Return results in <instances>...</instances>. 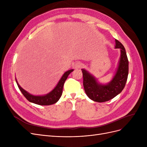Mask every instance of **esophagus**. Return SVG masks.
<instances>
[{"instance_id": "obj_1", "label": "esophagus", "mask_w": 147, "mask_h": 147, "mask_svg": "<svg viewBox=\"0 0 147 147\" xmlns=\"http://www.w3.org/2000/svg\"><path fill=\"white\" fill-rule=\"evenodd\" d=\"M82 66H83V64L81 63V62H77V63L74 65V69H79L82 68Z\"/></svg>"}]
</instances>
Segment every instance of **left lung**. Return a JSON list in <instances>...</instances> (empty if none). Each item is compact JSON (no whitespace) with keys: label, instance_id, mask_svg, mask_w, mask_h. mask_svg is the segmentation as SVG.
<instances>
[{"label":"left lung","instance_id":"1","mask_svg":"<svg viewBox=\"0 0 147 147\" xmlns=\"http://www.w3.org/2000/svg\"><path fill=\"white\" fill-rule=\"evenodd\" d=\"M115 48L121 51L118 67L112 80L106 84L97 82V80L85 69H82L83 77V86L86 95L91 100L104 102L112 99L124 89L127 79L129 62L125 48L115 39Z\"/></svg>","mask_w":147,"mask_h":147}]
</instances>
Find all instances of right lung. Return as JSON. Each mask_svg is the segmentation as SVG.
<instances>
[{"label":"right lung","instance_id":"right-lung-1","mask_svg":"<svg viewBox=\"0 0 147 147\" xmlns=\"http://www.w3.org/2000/svg\"><path fill=\"white\" fill-rule=\"evenodd\" d=\"M74 71V69H71L65 72L64 75L62 76L58 83L57 84L56 87L53 90L49 92L48 94L43 96H34L29 94L28 92L24 90L23 88H22L20 84L18 83L16 79V82L18 84L22 94L27 99L29 102H32L34 104L40 105H50L54 104L59 100L60 97L63 94V86L65 83V81L69 75Z\"/></svg>","mask_w":147,"mask_h":147}]
</instances>
